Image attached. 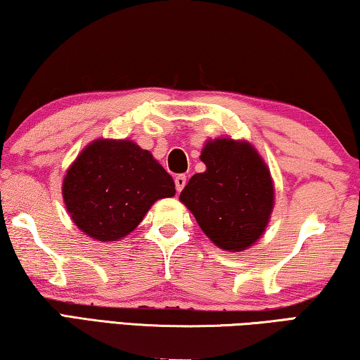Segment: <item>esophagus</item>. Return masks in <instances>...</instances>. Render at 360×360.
Returning a JSON list of instances; mask_svg holds the SVG:
<instances>
[{
  "instance_id": "1",
  "label": "esophagus",
  "mask_w": 360,
  "mask_h": 360,
  "mask_svg": "<svg viewBox=\"0 0 360 360\" xmlns=\"http://www.w3.org/2000/svg\"><path fill=\"white\" fill-rule=\"evenodd\" d=\"M186 182H187L186 174H178V176H176V178H174V186H176V191L181 192L182 188L186 187Z\"/></svg>"
}]
</instances>
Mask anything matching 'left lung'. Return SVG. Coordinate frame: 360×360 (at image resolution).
I'll list each match as a JSON object with an SVG mask.
<instances>
[{"label":"left lung","instance_id":"8db88e82","mask_svg":"<svg viewBox=\"0 0 360 360\" xmlns=\"http://www.w3.org/2000/svg\"><path fill=\"white\" fill-rule=\"evenodd\" d=\"M205 173L181 192L206 236L227 251H243L264 233L273 208V184L265 163L248 143L216 139L205 146Z\"/></svg>","mask_w":360,"mask_h":360}]
</instances>
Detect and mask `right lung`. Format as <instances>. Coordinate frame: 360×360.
<instances>
[{
	"label": "right lung",
	"instance_id": "right-lung-1",
	"mask_svg": "<svg viewBox=\"0 0 360 360\" xmlns=\"http://www.w3.org/2000/svg\"><path fill=\"white\" fill-rule=\"evenodd\" d=\"M172 174L135 143L98 139L66 173L63 198L79 229L100 241L129 235L158 198L173 197Z\"/></svg>",
	"mask_w": 360,
	"mask_h": 360
}]
</instances>
